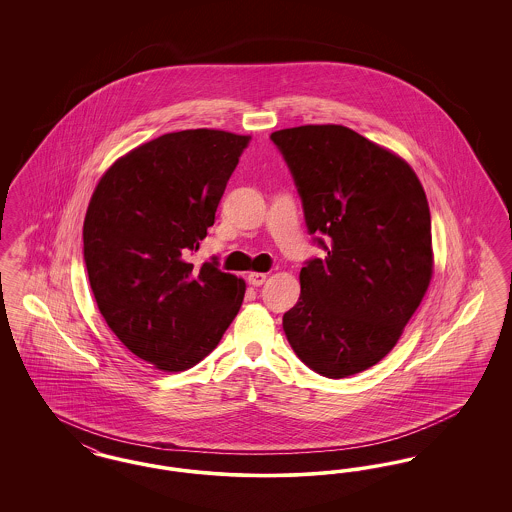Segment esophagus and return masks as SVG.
<instances>
[{
  "label": "esophagus",
  "instance_id": "1",
  "mask_svg": "<svg viewBox=\"0 0 512 512\" xmlns=\"http://www.w3.org/2000/svg\"><path fill=\"white\" fill-rule=\"evenodd\" d=\"M247 280H249L251 286H263L265 280H267V274H265V272H251V274L247 276Z\"/></svg>",
  "mask_w": 512,
  "mask_h": 512
}]
</instances>
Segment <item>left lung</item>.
<instances>
[{
    "mask_svg": "<svg viewBox=\"0 0 512 512\" xmlns=\"http://www.w3.org/2000/svg\"><path fill=\"white\" fill-rule=\"evenodd\" d=\"M270 140L326 251L301 268L284 332L311 370L347 378L390 353L430 286L428 199L409 163L347 126H295Z\"/></svg>",
    "mask_w": 512,
    "mask_h": 512,
    "instance_id": "obj_1",
    "label": "left lung"
}]
</instances>
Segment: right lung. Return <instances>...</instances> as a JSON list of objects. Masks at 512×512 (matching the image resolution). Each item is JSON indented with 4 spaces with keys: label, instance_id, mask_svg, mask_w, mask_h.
Returning a JSON list of instances; mask_svg holds the SVG:
<instances>
[{
    "label": "right lung",
    "instance_id": "right-lung-1",
    "mask_svg": "<svg viewBox=\"0 0 512 512\" xmlns=\"http://www.w3.org/2000/svg\"><path fill=\"white\" fill-rule=\"evenodd\" d=\"M247 144L209 128L163 134L115 161L90 199L84 263L99 313L159 370L205 359L242 307L244 280L190 255Z\"/></svg>",
    "mask_w": 512,
    "mask_h": 512
}]
</instances>
